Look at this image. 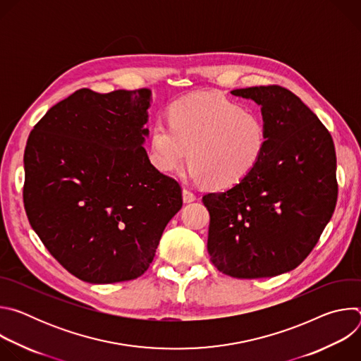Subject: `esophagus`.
Instances as JSON below:
<instances>
[{
	"label": "esophagus",
	"instance_id": "obj_1",
	"mask_svg": "<svg viewBox=\"0 0 361 361\" xmlns=\"http://www.w3.org/2000/svg\"><path fill=\"white\" fill-rule=\"evenodd\" d=\"M183 200H184V202H191V201H195V200H197V195H195L192 191L184 188V190H183Z\"/></svg>",
	"mask_w": 361,
	"mask_h": 361
}]
</instances>
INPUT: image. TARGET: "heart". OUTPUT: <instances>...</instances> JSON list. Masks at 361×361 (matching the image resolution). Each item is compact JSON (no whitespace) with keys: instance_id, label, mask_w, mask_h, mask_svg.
<instances>
[{"instance_id":"heart-1","label":"heart","mask_w":361,"mask_h":361,"mask_svg":"<svg viewBox=\"0 0 361 361\" xmlns=\"http://www.w3.org/2000/svg\"><path fill=\"white\" fill-rule=\"evenodd\" d=\"M267 145L263 116L217 94L177 101L170 123L151 130L149 156L159 170L173 173L190 159V176L213 187H230L259 164Z\"/></svg>"}]
</instances>
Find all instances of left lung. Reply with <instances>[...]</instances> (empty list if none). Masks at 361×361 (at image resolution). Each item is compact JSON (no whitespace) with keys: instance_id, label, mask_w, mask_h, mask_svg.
I'll use <instances>...</instances> for the list:
<instances>
[{"instance_id":"8db88e82","label":"left lung","mask_w":361,"mask_h":361,"mask_svg":"<svg viewBox=\"0 0 361 361\" xmlns=\"http://www.w3.org/2000/svg\"><path fill=\"white\" fill-rule=\"evenodd\" d=\"M231 94L262 106L267 145L244 180L202 197L210 213L207 250L227 276L274 277L304 262L334 213V142L317 116L287 88L260 85Z\"/></svg>"}]
</instances>
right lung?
I'll list each match as a JSON object with an SVG mask.
<instances>
[{
	"label": "right lung",
	"mask_w": 361,
	"mask_h": 361,
	"mask_svg": "<svg viewBox=\"0 0 361 361\" xmlns=\"http://www.w3.org/2000/svg\"><path fill=\"white\" fill-rule=\"evenodd\" d=\"M151 91L81 88L51 107L24 154V207L51 255L92 284L140 277L180 212V184L142 147Z\"/></svg>",
	"instance_id": "1"
}]
</instances>
